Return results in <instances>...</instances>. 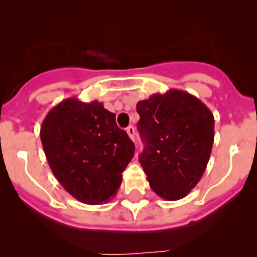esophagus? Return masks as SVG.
<instances>
[{
	"mask_svg": "<svg viewBox=\"0 0 257 257\" xmlns=\"http://www.w3.org/2000/svg\"><path fill=\"white\" fill-rule=\"evenodd\" d=\"M126 133H128L129 138H131L132 141L134 142V139H136V131H134V126L133 125H129L128 128H126Z\"/></svg>",
	"mask_w": 257,
	"mask_h": 257,
	"instance_id": "1",
	"label": "esophagus"
}]
</instances>
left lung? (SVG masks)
Listing matches in <instances>:
<instances>
[{
  "instance_id": "8db88e82",
  "label": "left lung",
  "mask_w": 257,
  "mask_h": 257,
  "mask_svg": "<svg viewBox=\"0 0 257 257\" xmlns=\"http://www.w3.org/2000/svg\"><path fill=\"white\" fill-rule=\"evenodd\" d=\"M144 143L139 162L152 190L165 200L183 199L200 181L214 143V115L190 93L169 89L137 104Z\"/></svg>"
}]
</instances>
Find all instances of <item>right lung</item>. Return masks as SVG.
Wrapping results in <instances>:
<instances>
[{"mask_svg":"<svg viewBox=\"0 0 257 257\" xmlns=\"http://www.w3.org/2000/svg\"><path fill=\"white\" fill-rule=\"evenodd\" d=\"M41 142L59 184L88 205L107 203L115 195L136 149L103 103L77 98H67L49 110Z\"/></svg>","mask_w":257,"mask_h":257,"instance_id":"add662e5","label":"right lung"}]
</instances>
